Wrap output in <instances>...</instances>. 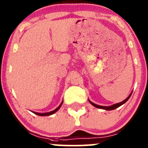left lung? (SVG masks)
Returning a JSON list of instances; mask_svg holds the SVG:
<instances>
[{"label": "left lung", "instance_id": "1", "mask_svg": "<svg viewBox=\"0 0 148 148\" xmlns=\"http://www.w3.org/2000/svg\"><path fill=\"white\" fill-rule=\"evenodd\" d=\"M132 92L130 94H129V96H128L127 99H125V100H124L123 101H122V102L120 103H115V104H113V105L112 106H99V105H97V104H95L94 103L92 102L90 100H89V103H90L91 104H92V106H94V107L97 108H100V109H103V110H114V109H116L117 108H119V106H121L122 105H123L124 103H125L127 101L129 100V98H130V96H132Z\"/></svg>", "mask_w": 148, "mask_h": 148}]
</instances>
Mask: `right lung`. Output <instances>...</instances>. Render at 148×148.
Wrapping results in <instances>:
<instances>
[{"instance_id": "add662e5", "label": "right lung", "mask_w": 148, "mask_h": 148, "mask_svg": "<svg viewBox=\"0 0 148 148\" xmlns=\"http://www.w3.org/2000/svg\"><path fill=\"white\" fill-rule=\"evenodd\" d=\"M63 102H64V100H63V101H62V102L61 103V104H60V105L59 106V107L56 108L55 109V110H52V111H50V112H43V113H40V112H33V111H32V112H34V114H37V115H39V116H49V115H51V114H52L55 113L56 112H57V111L59 110V109L60 108L61 106V105H62V104H63Z\"/></svg>"}]
</instances>
